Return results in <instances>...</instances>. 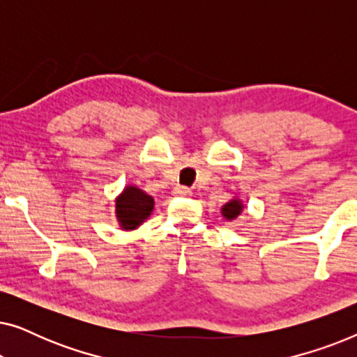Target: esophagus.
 Masks as SVG:
<instances>
[{
    "label": "esophagus",
    "mask_w": 357,
    "mask_h": 357,
    "mask_svg": "<svg viewBox=\"0 0 357 357\" xmlns=\"http://www.w3.org/2000/svg\"><path fill=\"white\" fill-rule=\"evenodd\" d=\"M174 193L177 195V197H188V195H192L190 188H187V187H177L174 190Z\"/></svg>",
    "instance_id": "esophagus-1"
}]
</instances>
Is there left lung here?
I'll return each instance as SVG.
<instances>
[{"label":"left lung","mask_w":357,"mask_h":357,"mask_svg":"<svg viewBox=\"0 0 357 357\" xmlns=\"http://www.w3.org/2000/svg\"><path fill=\"white\" fill-rule=\"evenodd\" d=\"M242 209H243V204H242L241 199L232 198L231 202H227L221 208V213H222V216L227 219V221H234V219H236L238 214L242 213Z\"/></svg>","instance_id":"8db88e82"}]
</instances>
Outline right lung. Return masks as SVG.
Listing matches in <instances>:
<instances>
[{
	"instance_id": "add662e5",
	"label": "right lung",
	"mask_w": 357,
	"mask_h": 357,
	"mask_svg": "<svg viewBox=\"0 0 357 357\" xmlns=\"http://www.w3.org/2000/svg\"><path fill=\"white\" fill-rule=\"evenodd\" d=\"M154 209V199L143 190L133 185L125 187L120 197L115 199V214L119 224L125 231L139 227L151 216Z\"/></svg>"
}]
</instances>
